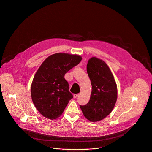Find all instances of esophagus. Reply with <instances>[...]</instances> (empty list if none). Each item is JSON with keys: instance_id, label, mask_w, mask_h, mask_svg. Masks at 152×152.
<instances>
[{"instance_id": "esophagus-1", "label": "esophagus", "mask_w": 152, "mask_h": 152, "mask_svg": "<svg viewBox=\"0 0 152 152\" xmlns=\"http://www.w3.org/2000/svg\"><path fill=\"white\" fill-rule=\"evenodd\" d=\"M79 94H75L73 95V96H74L75 98H77V96H79Z\"/></svg>"}]
</instances>
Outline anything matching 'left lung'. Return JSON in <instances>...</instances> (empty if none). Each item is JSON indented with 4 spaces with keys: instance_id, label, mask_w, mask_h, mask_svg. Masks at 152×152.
<instances>
[{
    "instance_id": "1",
    "label": "left lung",
    "mask_w": 152,
    "mask_h": 152,
    "mask_svg": "<svg viewBox=\"0 0 152 152\" xmlns=\"http://www.w3.org/2000/svg\"><path fill=\"white\" fill-rule=\"evenodd\" d=\"M87 73L91 82L92 92L89 102L80 105L84 116L91 122L105 118L112 111L117 100V85L106 63L95 57L88 62Z\"/></svg>"
}]
</instances>
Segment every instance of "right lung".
Segmentation results:
<instances>
[{"label":"right lung","instance_id":"right-lung-1","mask_svg":"<svg viewBox=\"0 0 152 152\" xmlns=\"http://www.w3.org/2000/svg\"><path fill=\"white\" fill-rule=\"evenodd\" d=\"M81 60L77 55L57 53L48 57L37 70L32 82L31 95L36 108L45 118L59 117L73 97L64 75Z\"/></svg>","mask_w":152,"mask_h":152}]
</instances>
